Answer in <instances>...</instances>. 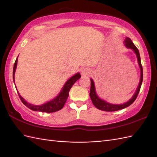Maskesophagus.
<instances>
[{"instance_id": "esophagus-1", "label": "esophagus", "mask_w": 157, "mask_h": 157, "mask_svg": "<svg viewBox=\"0 0 157 157\" xmlns=\"http://www.w3.org/2000/svg\"><path fill=\"white\" fill-rule=\"evenodd\" d=\"M90 73V69L88 67H84L81 70V73L83 75H88Z\"/></svg>"}]
</instances>
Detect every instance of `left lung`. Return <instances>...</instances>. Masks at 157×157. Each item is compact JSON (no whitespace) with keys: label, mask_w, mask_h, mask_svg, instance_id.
<instances>
[{"label":"left lung","mask_w":157,"mask_h":157,"mask_svg":"<svg viewBox=\"0 0 157 157\" xmlns=\"http://www.w3.org/2000/svg\"><path fill=\"white\" fill-rule=\"evenodd\" d=\"M124 43H125V45L126 46V47L128 48L132 49L133 51H134V52L136 53V56H137L138 62L140 68V71H141L140 80V83H139L138 86L137 88V90H136V92L134 93V94L133 95L132 98L130 99L129 101L124 103V104H121V105H113V104H110V103L106 102L98 97L96 93L94 83V82H93L92 79H90L91 86H90V98L92 100L93 105H94L98 109L102 110V111H109V112L116 111H119V110H121V109L128 107V106L131 105L132 103L135 101V100L136 99V98H137L138 94L140 92V88H141L142 83V80H143V69H142V66L141 64L140 56L139 51H138V49L136 48V46L134 44V43L132 42V40L129 38L127 37L124 40Z\"/></svg>","instance_id":"obj_1"}]
</instances>
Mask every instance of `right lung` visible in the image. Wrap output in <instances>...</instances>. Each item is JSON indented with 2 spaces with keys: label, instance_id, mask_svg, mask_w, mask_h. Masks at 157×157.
<instances>
[{
  "label": "right lung",
  "instance_id": "1",
  "mask_svg": "<svg viewBox=\"0 0 157 157\" xmlns=\"http://www.w3.org/2000/svg\"><path fill=\"white\" fill-rule=\"evenodd\" d=\"M17 58L16 61L14 63V67H13V82H15L14 76H15V69L17 68ZM80 78H81V75L79 73H76L75 75L72 76L71 78L69 79L67 81L65 85L63 86L61 91L60 92L59 95L56 96V98L51 100V101H48L47 102L44 103V104H43L42 105H34L29 104V102H26L25 100L23 99L21 96H20L18 91H17V93L21 102L26 106H27L28 108L30 109L31 110H32V111L46 112V113H54L63 109V106H64L65 103L67 101V99L69 96V92L70 90V89L71 88L72 86L75 84V82L76 81H78Z\"/></svg>",
  "mask_w": 157,
  "mask_h": 157
}]
</instances>
